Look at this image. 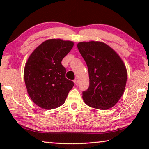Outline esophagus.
<instances>
[{
    "label": "esophagus",
    "mask_w": 149,
    "mask_h": 149,
    "mask_svg": "<svg viewBox=\"0 0 149 149\" xmlns=\"http://www.w3.org/2000/svg\"><path fill=\"white\" fill-rule=\"evenodd\" d=\"M74 83H75V85H78L79 84V81H78V79H75L74 80Z\"/></svg>",
    "instance_id": "esophagus-1"
}]
</instances>
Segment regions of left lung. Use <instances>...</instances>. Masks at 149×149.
Returning a JSON list of instances; mask_svg holds the SVG:
<instances>
[{"label": "left lung", "instance_id": "obj_1", "mask_svg": "<svg viewBox=\"0 0 149 149\" xmlns=\"http://www.w3.org/2000/svg\"><path fill=\"white\" fill-rule=\"evenodd\" d=\"M77 48L89 72V87L82 96L85 103L100 110L113 107L123 95L127 81L123 60L103 42H80Z\"/></svg>", "mask_w": 149, "mask_h": 149}]
</instances>
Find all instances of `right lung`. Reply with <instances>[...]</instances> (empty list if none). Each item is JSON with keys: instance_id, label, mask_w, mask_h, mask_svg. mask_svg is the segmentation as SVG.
I'll list each match as a JSON object with an SVG mask.
<instances>
[{"instance_id": "add662e5", "label": "right lung", "mask_w": 149, "mask_h": 149, "mask_svg": "<svg viewBox=\"0 0 149 149\" xmlns=\"http://www.w3.org/2000/svg\"><path fill=\"white\" fill-rule=\"evenodd\" d=\"M74 42L51 39L39 45L30 54L24 68V81L29 97L35 104L50 110L60 107L74 86L65 78L62 59Z\"/></svg>"}]
</instances>
